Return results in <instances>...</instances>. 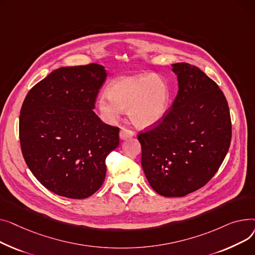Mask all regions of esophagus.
Masks as SVG:
<instances>
[{
	"instance_id": "34e87169",
	"label": "esophagus",
	"mask_w": 255,
	"mask_h": 255,
	"mask_svg": "<svg viewBox=\"0 0 255 255\" xmlns=\"http://www.w3.org/2000/svg\"><path fill=\"white\" fill-rule=\"evenodd\" d=\"M134 136V132L127 128H122L121 132H119V137H121L122 140H126L128 138H131Z\"/></svg>"
}]
</instances>
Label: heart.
Wrapping results in <instances>:
<instances>
[{
    "label": "heart",
    "instance_id": "1",
    "mask_svg": "<svg viewBox=\"0 0 255 255\" xmlns=\"http://www.w3.org/2000/svg\"><path fill=\"white\" fill-rule=\"evenodd\" d=\"M170 87L153 74H139L115 79L108 93L101 94L98 106L103 116L113 121L128 110L130 122L145 128L159 122L169 109Z\"/></svg>",
    "mask_w": 255,
    "mask_h": 255
}]
</instances>
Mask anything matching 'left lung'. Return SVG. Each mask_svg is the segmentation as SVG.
I'll list each match as a JSON object with an SVG mask.
<instances>
[{
  "label": "left lung",
  "mask_w": 255,
  "mask_h": 255,
  "mask_svg": "<svg viewBox=\"0 0 255 255\" xmlns=\"http://www.w3.org/2000/svg\"><path fill=\"white\" fill-rule=\"evenodd\" d=\"M178 94L156 126L138 134L141 163L160 196L184 197L206 185L226 157L232 140L228 101L198 67L173 64Z\"/></svg>",
  "instance_id": "1"
}]
</instances>
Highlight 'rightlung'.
<instances>
[{
  "label": "right lung",
  "mask_w": 255,
  "mask_h": 255,
  "mask_svg": "<svg viewBox=\"0 0 255 255\" xmlns=\"http://www.w3.org/2000/svg\"><path fill=\"white\" fill-rule=\"evenodd\" d=\"M106 70L99 64L64 67L32 87L19 115L23 158L38 181L58 196L91 197L106 176V157L119 128L94 112Z\"/></svg>",
  "instance_id": "add662e5"
}]
</instances>
